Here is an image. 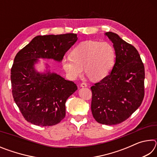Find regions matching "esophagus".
Returning <instances> with one entry per match:
<instances>
[{"instance_id": "1", "label": "esophagus", "mask_w": 157, "mask_h": 157, "mask_svg": "<svg viewBox=\"0 0 157 157\" xmlns=\"http://www.w3.org/2000/svg\"><path fill=\"white\" fill-rule=\"evenodd\" d=\"M86 86H87V84L85 83V82H83V83L80 84V87H82V88H83V87H86Z\"/></svg>"}]
</instances>
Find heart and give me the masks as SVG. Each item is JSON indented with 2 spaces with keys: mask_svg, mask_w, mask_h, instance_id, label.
Returning a JSON list of instances; mask_svg holds the SVG:
<instances>
[{
  "mask_svg": "<svg viewBox=\"0 0 157 157\" xmlns=\"http://www.w3.org/2000/svg\"><path fill=\"white\" fill-rule=\"evenodd\" d=\"M64 57L62 64L66 75L75 79L84 71L93 80L99 81L108 75L115 63L116 52L112 44L107 41L88 40L81 42Z\"/></svg>",
  "mask_w": 157,
  "mask_h": 157,
  "instance_id": "1",
  "label": "heart"
}]
</instances>
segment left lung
<instances>
[{
	"label": "left lung",
	"mask_w": 157,
	"mask_h": 157,
	"mask_svg": "<svg viewBox=\"0 0 157 157\" xmlns=\"http://www.w3.org/2000/svg\"><path fill=\"white\" fill-rule=\"evenodd\" d=\"M116 61L109 75L91 87V111L98 123L113 125L127 120L144 98L145 68L137 50L112 32Z\"/></svg>",
	"instance_id": "obj_1"
}]
</instances>
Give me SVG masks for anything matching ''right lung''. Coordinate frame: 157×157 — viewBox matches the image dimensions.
I'll return each instance as SVG.
<instances>
[{"label":"right lung","instance_id":"obj_1","mask_svg":"<svg viewBox=\"0 0 157 157\" xmlns=\"http://www.w3.org/2000/svg\"><path fill=\"white\" fill-rule=\"evenodd\" d=\"M78 40L76 34L36 36L18 52L11 69L12 95L24 118L38 126H52L66 115V102L78 87L50 72L36 70L39 59L61 62L65 53Z\"/></svg>","mask_w":157,"mask_h":157}]
</instances>
